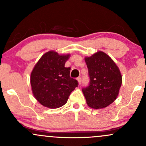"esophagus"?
I'll return each mask as SVG.
<instances>
[{
	"mask_svg": "<svg viewBox=\"0 0 146 146\" xmlns=\"http://www.w3.org/2000/svg\"><path fill=\"white\" fill-rule=\"evenodd\" d=\"M77 80H78V84H81V82H82L81 78H80V77H79V78H77Z\"/></svg>",
	"mask_w": 146,
	"mask_h": 146,
	"instance_id": "esophagus-1",
	"label": "esophagus"
}]
</instances>
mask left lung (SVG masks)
Segmentation results:
<instances>
[{"instance_id": "left-lung-1", "label": "left lung", "mask_w": 146, "mask_h": 146, "mask_svg": "<svg viewBox=\"0 0 146 146\" xmlns=\"http://www.w3.org/2000/svg\"><path fill=\"white\" fill-rule=\"evenodd\" d=\"M90 78L89 86L82 88L87 104L101 109L116 100L122 83L119 68L109 56L99 51L84 58Z\"/></svg>"}]
</instances>
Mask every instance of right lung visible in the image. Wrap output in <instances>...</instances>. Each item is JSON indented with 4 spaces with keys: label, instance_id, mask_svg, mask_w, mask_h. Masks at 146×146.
Instances as JSON below:
<instances>
[{
    "label": "right lung",
    "instance_id": "obj_1",
    "mask_svg": "<svg viewBox=\"0 0 146 146\" xmlns=\"http://www.w3.org/2000/svg\"><path fill=\"white\" fill-rule=\"evenodd\" d=\"M70 54L55 51L45 53L31 73L30 82L34 98L48 108H58L67 102L78 82L70 77V68L64 67Z\"/></svg>",
    "mask_w": 146,
    "mask_h": 146
}]
</instances>
